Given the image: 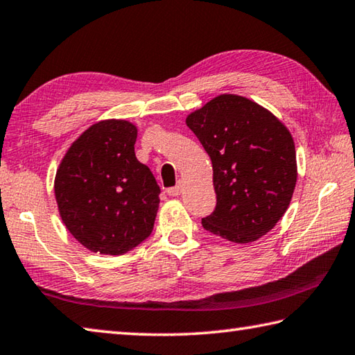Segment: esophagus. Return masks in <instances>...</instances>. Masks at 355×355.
Masks as SVG:
<instances>
[{"label": "esophagus", "mask_w": 355, "mask_h": 355, "mask_svg": "<svg viewBox=\"0 0 355 355\" xmlns=\"http://www.w3.org/2000/svg\"><path fill=\"white\" fill-rule=\"evenodd\" d=\"M180 192H182V184H180V183L177 186H173V188H167L166 189V194L169 196V197H178Z\"/></svg>", "instance_id": "1"}]
</instances>
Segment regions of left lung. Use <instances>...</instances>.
<instances>
[{
	"label": "left lung",
	"instance_id": "8db88e82",
	"mask_svg": "<svg viewBox=\"0 0 355 355\" xmlns=\"http://www.w3.org/2000/svg\"><path fill=\"white\" fill-rule=\"evenodd\" d=\"M186 124L214 171L217 203L202 227L237 243L267 234L284 216L296 184L292 135L266 108L236 94L217 96Z\"/></svg>",
	"mask_w": 355,
	"mask_h": 355
}]
</instances>
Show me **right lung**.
Segmentation results:
<instances>
[{"label":"right lung","instance_id":"obj_1","mask_svg":"<svg viewBox=\"0 0 355 355\" xmlns=\"http://www.w3.org/2000/svg\"><path fill=\"white\" fill-rule=\"evenodd\" d=\"M137 135L127 121L98 122L69 147L57 171L62 220L94 253L124 254L153 231L161 189L135 157Z\"/></svg>","mask_w":355,"mask_h":355}]
</instances>
